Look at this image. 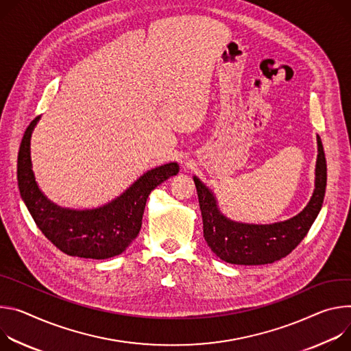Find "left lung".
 Listing matches in <instances>:
<instances>
[{
    "label": "left lung",
    "instance_id": "8db88e82",
    "mask_svg": "<svg viewBox=\"0 0 351 351\" xmlns=\"http://www.w3.org/2000/svg\"><path fill=\"white\" fill-rule=\"evenodd\" d=\"M317 143L313 197L298 215L283 221L254 224L228 219L220 212L212 189L193 176L202 213L204 237L216 256L232 265H266L285 258L301 243L322 208L326 189V159L319 136Z\"/></svg>",
    "mask_w": 351,
    "mask_h": 351
}]
</instances>
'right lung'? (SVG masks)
Returning a JSON list of instances; mask_svg holds the SVG:
<instances>
[{"label":"right lung","mask_w":351,"mask_h":351,"mask_svg":"<svg viewBox=\"0 0 351 351\" xmlns=\"http://www.w3.org/2000/svg\"><path fill=\"white\" fill-rule=\"evenodd\" d=\"M38 120L40 117L25 131L18 153V186L34 223L66 255L107 259L123 254L139 234L149 193L178 174V163L170 162L147 170L121 195L101 206L62 208L45 195L32 169L30 141Z\"/></svg>","instance_id":"add662e5"}]
</instances>
